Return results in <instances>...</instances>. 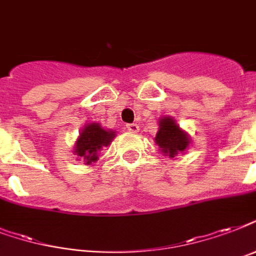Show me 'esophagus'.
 Listing matches in <instances>:
<instances>
[{
  "mask_svg": "<svg viewBox=\"0 0 256 256\" xmlns=\"http://www.w3.org/2000/svg\"><path fill=\"white\" fill-rule=\"evenodd\" d=\"M126 128H128L130 132H140V126L136 124H126Z\"/></svg>",
  "mask_w": 256,
  "mask_h": 256,
  "instance_id": "34e87169",
  "label": "esophagus"
}]
</instances>
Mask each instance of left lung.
Instances as JSON below:
<instances>
[{
	"label": "left lung",
	"instance_id": "1",
	"mask_svg": "<svg viewBox=\"0 0 256 256\" xmlns=\"http://www.w3.org/2000/svg\"><path fill=\"white\" fill-rule=\"evenodd\" d=\"M158 132L156 136V144L160 152L168 158H174L178 154H183L191 144L188 132L179 128L172 116H162L158 122Z\"/></svg>",
	"mask_w": 256,
	"mask_h": 256
}]
</instances>
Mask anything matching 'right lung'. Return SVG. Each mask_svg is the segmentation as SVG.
Returning <instances> with one entry per match:
<instances>
[{
    "label": "right lung",
    "mask_w": 256,
    "mask_h": 256,
    "mask_svg": "<svg viewBox=\"0 0 256 256\" xmlns=\"http://www.w3.org/2000/svg\"><path fill=\"white\" fill-rule=\"evenodd\" d=\"M116 136V132L106 130L96 122L85 124L78 136L73 148V154L77 160H81L84 164H96L100 160V152L102 148H108Z\"/></svg>",
    "instance_id": "right-lung-1"
}]
</instances>
